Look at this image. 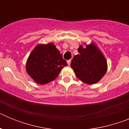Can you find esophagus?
<instances>
[{
    "label": "esophagus",
    "instance_id": "1",
    "mask_svg": "<svg viewBox=\"0 0 129 129\" xmlns=\"http://www.w3.org/2000/svg\"><path fill=\"white\" fill-rule=\"evenodd\" d=\"M70 63H71V60H68V61H67V64H68V65L70 66Z\"/></svg>",
    "mask_w": 129,
    "mask_h": 129
}]
</instances>
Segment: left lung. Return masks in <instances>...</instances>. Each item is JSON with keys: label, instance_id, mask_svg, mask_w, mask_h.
<instances>
[{"label": "left lung", "instance_id": "left-lung-1", "mask_svg": "<svg viewBox=\"0 0 129 129\" xmlns=\"http://www.w3.org/2000/svg\"><path fill=\"white\" fill-rule=\"evenodd\" d=\"M77 51L79 54L74 57L70 64L76 77L90 85L98 83L107 70V61L103 53L94 43L86 44V46L81 45Z\"/></svg>", "mask_w": 129, "mask_h": 129}]
</instances>
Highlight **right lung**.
Masks as SVG:
<instances>
[{
	"label": "right lung",
	"instance_id": "1",
	"mask_svg": "<svg viewBox=\"0 0 129 129\" xmlns=\"http://www.w3.org/2000/svg\"><path fill=\"white\" fill-rule=\"evenodd\" d=\"M67 65L62 55L53 43L38 44L26 62V72L37 83L45 85L57 78Z\"/></svg>",
	"mask_w": 129,
	"mask_h": 129
}]
</instances>
